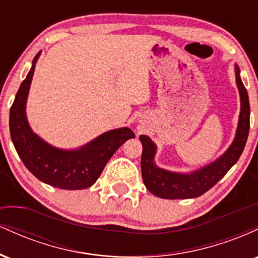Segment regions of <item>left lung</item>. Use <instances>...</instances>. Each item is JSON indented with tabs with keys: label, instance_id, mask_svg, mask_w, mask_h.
Masks as SVG:
<instances>
[{
	"label": "left lung",
	"instance_id": "left-lung-1",
	"mask_svg": "<svg viewBox=\"0 0 258 258\" xmlns=\"http://www.w3.org/2000/svg\"><path fill=\"white\" fill-rule=\"evenodd\" d=\"M239 68L235 67V78L240 92L241 111L235 139L229 149L221 159L209 166L201 168L191 174H180L161 170L154 165L155 146L147 136H139L143 146L141 159V168L143 182L150 193L162 199H190L198 198L211 189L218 180L224 177L230 167L240 158L246 144L250 130V103L247 91L242 84Z\"/></svg>",
	"mask_w": 258,
	"mask_h": 258
}]
</instances>
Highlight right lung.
<instances>
[{"mask_svg": "<svg viewBox=\"0 0 258 258\" xmlns=\"http://www.w3.org/2000/svg\"><path fill=\"white\" fill-rule=\"evenodd\" d=\"M38 54L32 61L31 70L20 85L11 106L12 142L26 168L43 183L70 190L88 188L98 179L114 153L127 139L135 138V133L127 127L109 131L75 152L59 150L44 143L32 133L25 116L26 97Z\"/></svg>", "mask_w": 258, "mask_h": 258, "instance_id": "1", "label": "right lung"}]
</instances>
